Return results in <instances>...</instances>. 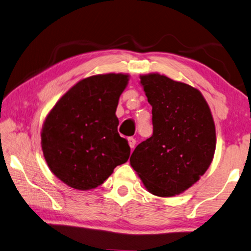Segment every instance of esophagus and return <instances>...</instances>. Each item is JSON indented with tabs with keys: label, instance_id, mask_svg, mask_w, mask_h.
<instances>
[{
	"label": "esophagus",
	"instance_id": "obj_1",
	"mask_svg": "<svg viewBox=\"0 0 251 251\" xmlns=\"http://www.w3.org/2000/svg\"><path fill=\"white\" fill-rule=\"evenodd\" d=\"M128 142H129V146H130V148H131V150H133L134 147H135V143H137V141H135V139L129 138V139H128Z\"/></svg>",
	"mask_w": 251,
	"mask_h": 251
}]
</instances>
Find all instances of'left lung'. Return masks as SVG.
<instances>
[{"instance_id":"obj_1","label":"left lung","mask_w":251,"mask_h":251,"mask_svg":"<svg viewBox=\"0 0 251 251\" xmlns=\"http://www.w3.org/2000/svg\"><path fill=\"white\" fill-rule=\"evenodd\" d=\"M140 83L152 105L153 134L135 148L130 164L148 192L182 194L199 181L216 149L214 119L201 92L157 73Z\"/></svg>"}]
</instances>
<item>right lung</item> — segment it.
Wrapping results in <instances>:
<instances>
[{"label":"right lung","mask_w":251,"mask_h":251,"mask_svg":"<svg viewBox=\"0 0 251 251\" xmlns=\"http://www.w3.org/2000/svg\"><path fill=\"white\" fill-rule=\"evenodd\" d=\"M128 81V74L87 77L47 114L41 133L43 154L48 168L66 185L92 190L128 161L130 147L118 133L116 116Z\"/></svg>","instance_id":"obj_1"}]
</instances>
